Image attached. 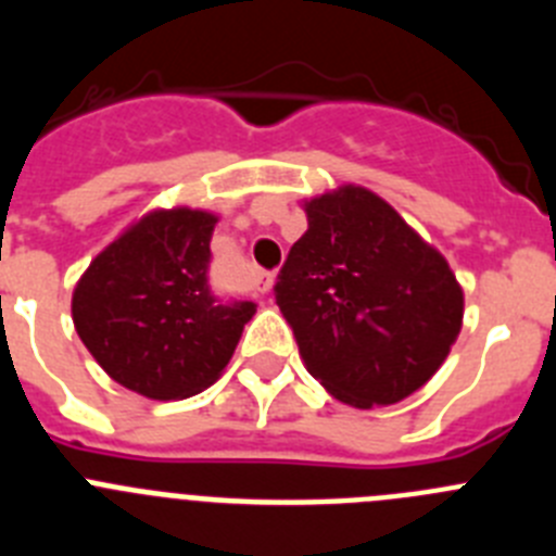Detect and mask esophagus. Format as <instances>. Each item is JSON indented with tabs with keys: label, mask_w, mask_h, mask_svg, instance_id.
I'll return each instance as SVG.
<instances>
[{
	"label": "esophagus",
	"mask_w": 556,
	"mask_h": 556,
	"mask_svg": "<svg viewBox=\"0 0 556 556\" xmlns=\"http://www.w3.org/2000/svg\"><path fill=\"white\" fill-rule=\"evenodd\" d=\"M273 281H275L273 273H267V269H255V275H253V289H255V292L267 294L269 289H273Z\"/></svg>",
	"instance_id": "34e87169"
}]
</instances>
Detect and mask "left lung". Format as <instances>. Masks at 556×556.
<instances>
[{"instance_id":"obj_1","label":"left lung","mask_w":556,"mask_h":556,"mask_svg":"<svg viewBox=\"0 0 556 556\" xmlns=\"http://www.w3.org/2000/svg\"><path fill=\"white\" fill-rule=\"evenodd\" d=\"M303 208L308 230L275 283L303 365L356 409L404 401L459 337L465 294L456 275L365 186H339Z\"/></svg>"}]
</instances>
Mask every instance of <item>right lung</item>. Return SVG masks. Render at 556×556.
Listing matches in <instances>:
<instances>
[{"label":"right lung","mask_w":556,"mask_h":556,"mask_svg":"<svg viewBox=\"0 0 556 556\" xmlns=\"http://www.w3.org/2000/svg\"><path fill=\"white\" fill-rule=\"evenodd\" d=\"M214 225L211 211H150L77 281V337L116 384L152 401H180L223 376L255 303L211 292Z\"/></svg>","instance_id":"1"}]
</instances>
